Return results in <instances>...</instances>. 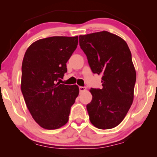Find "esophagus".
I'll return each instance as SVG.
<instances>
[{"label":"esophagus","instance_id":"obj_1","mask_svg":"<svg viewBox=\"0 0 157 157\" xmlns=\"http://www.w3.org/2000/svg\"><path fill=\"white\" fill-rule=\"evenodd\" d=\"M86 90V88L84 87V86H79V91L80 92H83Z\"/></svg>","mask_w":157,"mask_h":157}]
</instances>
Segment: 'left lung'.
<instances>
[{
    "label": "left lung",
    "mask_w": 157,
    "mask_h": 157,
    "mask_svg": "<svg viewBox=\"0 0 157 157\" xmlns=\"http://www.w3.org/2000/svg\"><path fill=\"white\" fill-rule=\"evenodd\" d=\"M79 45L92 72L102 75V89H90L93 97L86 105L90 121L100 129L114 128L134 99L136 74L129 48L121 37L108 31L80 36Z\"/></svg>",
    "instance_id": "obj_1"
}]
</instances>
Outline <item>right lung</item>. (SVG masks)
<instances>
[{"label": "right lung", "instance_id": "obj_1", "mask_svg": "<svg viewBox=\"0 0 157 157\" xmlns=\"http://www.w3.org/2000/svg\"><path fill=\"white\" fill-rule=\"evenodd\" d=\"M77 45L78 36L43 38L33 43L23 57L21 91L32 117L46 129L67 123L78 95L77 85L58 82L67 72L66 63Z\"/></svg>", "mask_w": 157, "mask_h": 157}]
</instances>
